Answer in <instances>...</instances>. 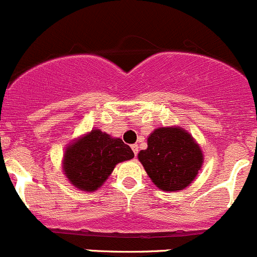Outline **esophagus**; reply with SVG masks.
Instances as JSON below:
<instances>
[{
    "instance_id": "34e87169",
    "label": "esophagus",
    "mask_w": 257,
    "mask_h": 257,
    "mask_svg": "<svg viewBox=\"0 0 257 257\" xmlns=\"http://www.w3.org/2000/svg\"><path fill=\"white\" fill-rule=\"evenodd\" d=\"M131 149H132V151H134L135 156H137V152H139V146H137V144L132 145V146H131Z\"/></svg>"
}]
</instances>
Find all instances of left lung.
Here are the masks:
<instances>
[{"label":"left lung","mask_w":257,"mask_h":257,"mask_svg":"<svg viewBox=\"0 0 257 257\" xmlns=\"http://www.w3.org/2000/svg\"><path fill=\"white\" fill-rule=\"evenodd\" d=\"M139 160L162 191L184 190L196 179L204 155L194 137L182 127H159L147 139Z\"/></svg>","instance_id":"8db88e82"}]
</instances>
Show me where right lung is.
<instances>
[{
	"mask_svg": "<svg viewBox=\"0 0 257 257\" xmlns=\"http://www.w3.org/2000/svg\"><path fill=\"white\" fill-rule=\"evenodd\" d=\"M131 147L101 130H92L66 147L62 169L68 181L82 191L103 185L118 162L134 157Z\"/></svg>",
	"mask_w": 257,
	"mask_h": 257,
	"instance_id": "obj_1",
	"label": "right lung"
}]
</instances>
